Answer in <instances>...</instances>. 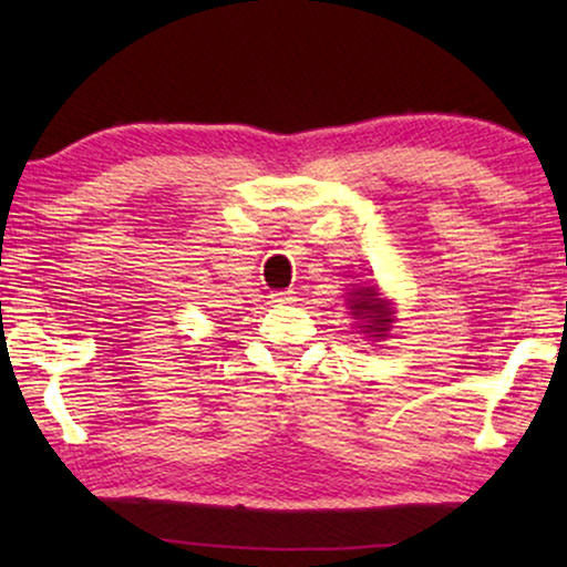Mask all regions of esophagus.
<instances>
[{"instance_id":"esophagus-1","label":"esophagus","mask_w":567,"mask_h":567,"mask_svg":"<svg viewBox=\"0 0 567 567\" xmlns=\"http://www.w3.org/2000/svg\"><path fill=\"white\" fill-rule=\"evenodd\" d=\"M295 300V292L292 290H275L270 295V302L275 305H290Z\"/></svg>"}]
</instances>
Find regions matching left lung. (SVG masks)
Here are the masks:
<instances>
[{
	"label": "left lung",
	"instance_id": "left-lung-1",
	"mask_svg": "<svg viewBox=\"0 0 567 567\" xmlns=\"http://www.w3.org/2000/svg\"><path fill=\"white\" fill-rule=\"evenodd\" d=\"M350 310L354 320H360V328L364 332H375L370 338H385V332L392 324V310L390 305L382 300L375 287H358V290L350 292Z\"/></svg>",
	"mask_w": 567,
	"mask_h": 567
}]
</instances>
